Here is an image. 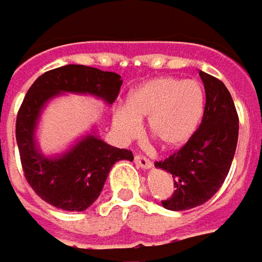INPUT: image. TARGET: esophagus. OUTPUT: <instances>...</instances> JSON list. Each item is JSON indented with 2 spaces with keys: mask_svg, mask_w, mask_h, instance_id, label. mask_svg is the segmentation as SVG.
I'll return each mask as SVG.
<instances>
[{
  "mask_svg": "<svg viewBox=\"0 0 262 262\" xmlns=\"http://www.w3.org/2000/svg\"><path fill=\"white\" fill-rule=\"evenodd\" d=\"M135 163L138 165V166H141V168H151L153 166V163H151V160L150 159H147V157H144V156H141V155H136L135 156Z\"/></svg>",
  "mask_w": 262,
  "mask_h": 262,
  "instance_id": "1",
  "label": "esophagus"
}]
</instances>
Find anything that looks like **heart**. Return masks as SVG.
I'll use <instances>...</instances> for the list:
<instances>
[{
    "label": "heart",
    "mask_w": 262,
    "mask_h": 262,
    "mask_svg": "<svg viewBox=\"0 0 262 262\" xmlns=\"http://www.w3.org/2000/svg\"><path fill=\"white\" fill-rule=\"evenodd\" d=\"M205 93L196 81L156 78L132 90L127 107H117L114 129L121 139H132L147 120L150 135L163 148L184 145L198 130L204 117Z\"/></svg>",
    "instance_id": "heart-1"
}]
</instances>
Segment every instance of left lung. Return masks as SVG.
I'll return each instance as SVG.
<instances>
[{
	"mask_svg": "<svg viewBox=\"0 0 262 262\" xmlns=\"http://www.w3.org/2000/svg\"><path fill=\"white\" fill-rule=\"evenodd\" d=\"M200 76L205 107L198 130L180 150L155 163L174 179L172 195L162 201L174 211L202 205L221 189L238 139V115L228 88L208 73L200 72Z\"/></svg>",
	"mask_w": 262,
	"mask_h": 262,
	"instance_id": "obj_1",
	"label": "left lung"
}]
</instances>
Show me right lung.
Here are the masks:
<instances>
[{
  "label": "right lung",
  "instance_id": "right-lung-1",
  "mask_svg": "<svg viewBox=\"0 0 262 262\" xmlns=\"http://www.w3.org/2000/svg\"><path fill=\"white\" fill-rule=\"evenodd\" d=\"M121 83L114 72L69 64L43 73L27 91L16 117V142L24 176L43 201L66 211H83L99 198L114 163L133 160L130 150L107 145L96 135H86L62 156H43L34 139L43 106L64 91L93 94L111 105Z\"/></svg>",
  "mask_w": 262,
  "mask_h": 262
}]
</instances>
